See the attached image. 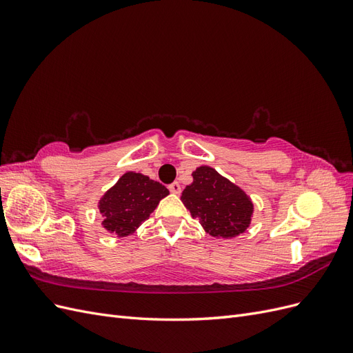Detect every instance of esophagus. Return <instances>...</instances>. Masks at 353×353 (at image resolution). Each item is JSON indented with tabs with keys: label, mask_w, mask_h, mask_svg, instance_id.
Listing matches in <instances>:
<instances>
[{
	"label": "esophagus",
	"mask_w": 353,
	"mask_h": 353,
	"mask_svg": "<svg viewBox=\"0 0 353 353\" xmlns=\"http://www.w3.org/2000/svg\"><path fill=\"white\" fill-rule=\"evenodd\" d=\"M169 191H170V193H172V194H178L179 191H181L179 183H176V181H175V183L170 184V185H169Z\"/></svg>",
	"instance_id": "obj_1"
}]
</instances>
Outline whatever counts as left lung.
<instances>
[{"mask_svg":"<svg viewBox=\"0 0 353 353\" xmlns=\"http://www.w3.org/2000/svg\"><path fill=\"white\" fill-rule=\"evenodd\" d=\"M181 200L191 216L216 239L237 237L250 225L253 203L249 196L210 166L194 170L193 183L184 188Z\"/></svg>","mask_w":353,"mask_h":353,"instance_id":"obj_1","label":"left lung"}]
</instances>
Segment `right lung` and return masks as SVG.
<instances>
[{
    "mask_svg": "<svg viewBox=\"0 0 353 353\" xmlns=\"http://www.w3.org/2000/svg\"><path fill=\"white\" fill-rule=\"evenodd\" d=\"M169 190L143 174L126 172L99 201L103 227L117 237L132 234L148 219Z\"/></svg>",
    "mask_w": 353,
    "mask_h": 353,
    "instance_id": "1",
    "label": "right lung"
}]
</instances>
